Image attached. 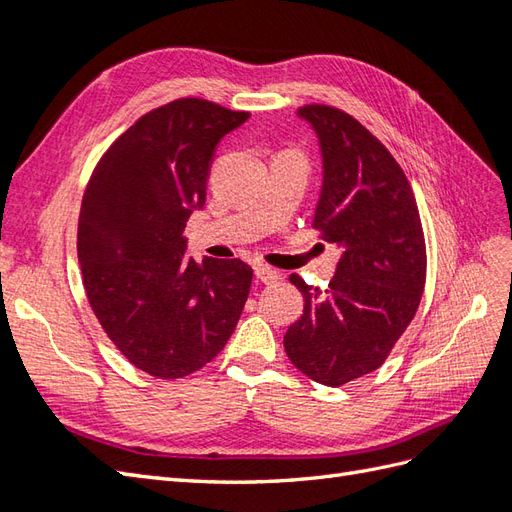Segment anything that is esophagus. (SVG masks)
<instances>
[{"mask_svg": "<svg viewBox=\"0 0 512 512\" xmlns=\"http://www.w3.org/2000/svg\"><path fill=\"white\" fill-rule=\"evenodd\" d=\"M255 277H257V281H261V283H272V281L279 279V272L268 268V266H261V264H259V266H255Z\"/></svg>", "mask_w": 512, "mask_h": 512, "instance_id": "34e87169", "label": "esophagus"}]
</instances>
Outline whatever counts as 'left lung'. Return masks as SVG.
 <instances>
[{"label":"left lung","instance_id":"obj_1","mask_svg":"<svg viewBox=\"0 0 512 512\" xmlns=\"http://www.w3.org/2000/svg\"><path fill=\"white\" fill-rule=\"evenodd\" d=\"M299 117L323 154L314 229L342 255L325 290L290 277L305 307L283 347L303 375L336 388L382 366L417 314L425 237L408 178L382 141L334 106L307 104Z\"/></svg>","mask_w":512,"mask_h":512}]
</instances>
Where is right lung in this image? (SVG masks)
<instances>
[{"mask_svg": "<svg viewBox=\"0 0 512 512\" xmlns=\"http://www.w3.org/2000/svg\"><path fill=\"white\" fill-rule=\"evenodd\" d=\"M200 98L159 106L113 141L82 196L78 261L93 314L152 377L192 375L224 349L251 290L240 259L185 255L213 152L248 120Z\"/></svg>", "mask_w": 512, "mask_h": 512, "instance_id": "obj_1", "label": "right lung"}]
</instances>
